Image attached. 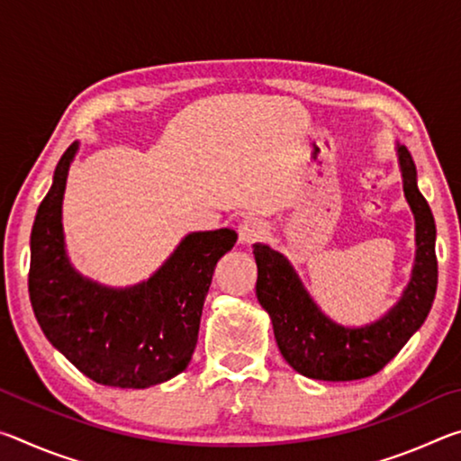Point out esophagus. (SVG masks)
I'll use <instances>...</instances> for the list:
<instances>
[{
    "mask_svg": "<svg viewBox=\"0 0 461 461\" xmlns=\"http://www.w3.org/2000/svg\"><path fill=\"white\" fill-rule=\"evenodd\" d=\"M238 236H240V241L241 244H254V241L262 240L264 236H267V225H264L260 220H254V217H248V220H244L240 223L238 228Z\"/></svg>",
    "mask_w": 461,
    "mask_h": 461,
    "instance_id": "esophagus-1",
    "label": "esophagus"
}]
</instances>
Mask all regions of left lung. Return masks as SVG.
Here are the masks:
<instances>
[{"instance_id":"1","label":"left lung","mask_w":461,"mask_h":461,"mask_svg":"<svg viewBox=\"0 0 461 461\" xmlns=\"http://www.w3.org/2000/svg\"><path fill=\"white\" fill-rule=\"evenodd\" d=\"M402 189L415 215V267L401 301L378 321L343 327L321 313L283 254L254 244L258 264L256 296L270 315L280 354L307 378L348 382L380 372L401 352L431 311L437 291L435 220L417 186V168L404 146H396Z\"/></svg>"}]
</instances>
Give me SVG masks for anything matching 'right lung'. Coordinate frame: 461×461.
I'll return each instance as SVG.
<instances>
[{
  "mask_svg": "<svg viewBox=\"0 0 461 461\" xmlns=\"http://www.w3.org/2000/svg\"><path fill=\"white\" fill-rule=\"evenodd\" d=\"M77 150L79 142H73L60 156L32 225L28 291L34 315L46 339L97 384H160L189 366L215 264L238 233H189L150 278L128 288L81 276L68 262L62 233V197Z\"/></svg>",
  "mask_w": 461,
  "mask_h": 461,
  "instance_id": "1",
  "label": "right lung"
}]
</instances>
